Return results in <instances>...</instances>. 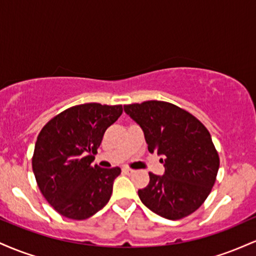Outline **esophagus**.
I'll return each instance as SVG.
<instances>
[{
	"instance_id": "obj_1",
	"label": "esophagus",
	"mask_w": 256,
	"mask_h": 256,
	"mask_svg": "<svg viewBox=\"0 0 256 256\" xmlns=\"http://www.w3.org/2000/svg\"><path fill=\"white\" fill-rule=\"evenodd\" d=\"M122 172L125 173V174H131V173H134V171L130 167H122Z\"/></svg>"
}]
</instances>
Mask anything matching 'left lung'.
Segmentation results:
<instances>
[{
  "label": "left lung",
  "instance_id": "left-lung-1",
  "mask_svg": "<svg viewBox=\"0 0 256 256\" xmlns=\"http://www.w3.org/2000/svg\"><path fill=\"white\" fill-rule=\"evenodd\" d=\"M144 132L148 150L162 155L164 176L149 173L138 190L146 207L178 220L190 216L208 198L219 170V155L206 126L189 112L164 101L124 106Z\"/></svg>",
  "mask_w": 256,
  "mask_h": 256
}]
</instances>
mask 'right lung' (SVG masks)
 <instances>
[{"label": "right lung", "instance_id": "right-lung-1", "mask_svg": "<svg viewBox=\"0 0 256 256\" xmlns=\"http://www.w3.org/2000/svg\"><path fill=\"white\" fill-rule=\"evenodd\" d=\"M122 113V106H73L49 120L40 130L32 170L40 192L68 219L90 218L110 201L119 167L91 165L106 130Z\"/></svg>", "mask_w": 256, "mask_h": 256}]
</instances>
